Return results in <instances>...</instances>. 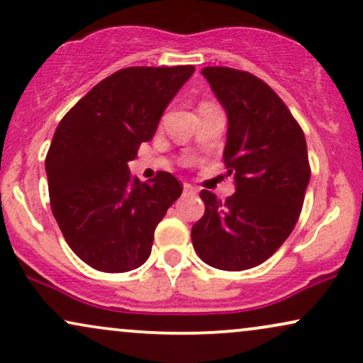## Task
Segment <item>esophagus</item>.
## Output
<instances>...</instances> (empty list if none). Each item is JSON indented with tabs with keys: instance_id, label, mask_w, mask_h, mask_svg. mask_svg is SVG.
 I'll return each instance as SVG.
<instances>
[{
	"instance_id": "34e87169",
	"label": "esophagus",
	"mask_w": 363,
	"mask_h": 363,
	"mask_svg": "<svg viewBox=\"0 0 363 363\" xmlns=\"http://www.w3.org/2000/svg\"><path fill=\"white\" fill-rule=\"evenodd\" d=\"M184 194H187V196H196L198 194V189H196L194 186H191V184H184Z\"/></svg>"
}]
</instances>
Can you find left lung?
<instances>
[{
  "mask_svg": "<svg viewBox=\"0 0 363 363\" xmlns=\"http://www.w3.org/2000/svg\"><path fill=\"white\" fill-rule=\"evenodd\" d=\"M203 76L228 115L223 160L237 191L226 201L201 191L206 209L191 238L201 260L237 272L272 257L298 223L311 177L306 138L267 82L231 67Z\"/></svg>",
  "mask_w": 363,
  "mask_h": 363,
  "instance_id": "left-lung-1",
  "label": "left lung"
}]
</instances>
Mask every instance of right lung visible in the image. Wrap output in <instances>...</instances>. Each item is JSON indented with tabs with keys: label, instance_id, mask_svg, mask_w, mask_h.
<instances>
[{
	"label": "right lung",
	"instance_id": "add662e5",
	"mask_svg": "<svg viewBox=\"0 0 363 363\" xmlns=\"http://www.w3.org/2000/svg\"><path fill=\"white\" fill-rule=\"evenodd\" d=\"M193 72V65L120 69L57 126L45 159L50 208L67 245L93 269L118 274L145 264L157 225L181 196L172 174L140 182L128 162Z\"/></svg>",
	"mask_w": 363,
	"mask_h": 363
}]
</instances>
